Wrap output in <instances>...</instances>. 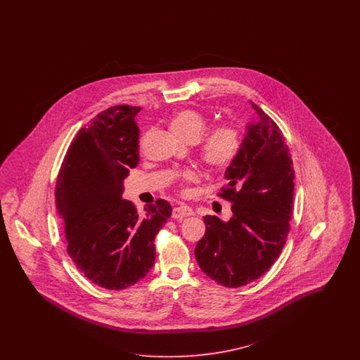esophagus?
<instances>
[{"label": "esophagus", "instance_id": "34e87169", "mask_svg": "<svg viewBox=\"0 0 360 360\" xmlns=\"http://www.w3.org/2000/svg\"><path fill=\"white\" fill-rule=\"evenodd\" d=\"M191 215H194L193 208L185 206V205L173 208V218L174 219L186 218V217H191Z\"/></svg>", "mask_w": 360, "mask_h": 360}]
</instances>
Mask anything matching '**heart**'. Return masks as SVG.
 I'll list each match as a JSON object with an SVG mask.
<instances>
[{"instance_id": "obj_1", "label": "heart", "mask_w": 360, "mask_h": 360, "mask_svg": "<svg viewBox=\"0 0 360 360\" xmlns=\"http://www.w3.org/2000/svg\"><path fill=\"white\" fill-rule=\"evenodd\" d=\"M173 131L187 141H196L206 129V119L195 109L179 110L172 121ZM241 149V131L235 124H220L200 141V157L211 167L220 169L231 164ZM199 175L187 170L181 175L182 184L196 182Z\"/></svg>"}]
</instances>
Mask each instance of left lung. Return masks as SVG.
Instances as JSON below:
<instances>
[{"label":"left lung","instance_id":"obj_1","mask_svg":"<svg viewBox=\"0 0 360 360\" xmlns=\"http://www.w3.org/2000/svg\"><path fill=\"white\" fill-rule=\"evenodd\" d=\"M259 119L247 125L219 195L232 202V218L205 217L195 259L211 280L239 288L257 280L283 251L293 211L295 170L278 125L253 101Z\"/></svg>","mask_w":360,"mask_h":360}]
</instances>
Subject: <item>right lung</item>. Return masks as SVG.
Masks as SVG:
<instances>
[{
  "instance_id": "right-lung-1",
  "label": "right lung",
  "mask_w": 360,
  "mask_h": 360,
  "mask_svg": "<svg viewBox=\"0 0 360 360\" xmlns=\"http://www.w3.org/2000/svg\"><path fill=\"white\" fill-rule=\"evenodd\" d=\"M140 107L115 105L77 131L59 170L55 199L67 252L92 283L121 290L140 281L155 260V235L172 215L164 199L139 214L122 199L124 179L139 165Z\"/></svg>"
}]
</instances>
